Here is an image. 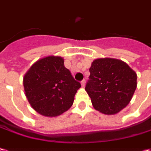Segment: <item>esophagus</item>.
Here are the masks:
<instances>
[{
	"mask_svg": "<svg viewBox=\"0 0 151 151\" xmlns=\"http://www.w3.org/2000/svg\"><path fill=\"white\" fill-rule=\"evenodd\" d=\"M81 84H82V86H83V87H84V86H85V84H86V80L85 79L82 80V81H81Z\"/></svg>",
	"mask_w": 151,
	"mask_h": 151,
	"instance_id": "34e87169",
	"label": "esophagus"
}]
</instances>
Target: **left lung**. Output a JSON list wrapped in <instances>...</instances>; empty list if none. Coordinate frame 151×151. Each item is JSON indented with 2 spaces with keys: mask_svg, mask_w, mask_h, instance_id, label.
Wrapping results in <instances>:
<instances>
[{
  "mask_svg": "<svg viewBox=\"0 0 151 151\" xmlns=\"http://www.w3.org/2000/svg\"><path fill=\"white\" fill-rule=\"evenodd\" d=\"M85 90L93 107L113 115L126 107L136 88V73L126 63L116 58H97L89 68Z\"/></svg>",
  "mask_w": 151,
  "mask_h": 151,
  "instance_id": "8db88e82",
  "label": "left lung"
}]
</instances>
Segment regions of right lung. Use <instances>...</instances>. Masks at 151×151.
I'll use <instances>...</instances> for the list:
<instances>
[{
  "label": "right lung",
  "mask_w": 151,
  "mask_h": 151,
  "mask_svg": "<svg viewBox=\"0 0 151 151\" xmlns=\"http://www.w3.org/2000/svg\"><path fill=\"white\" fill-rule=\"evenodd\" d=\"M24 88L29 104L38 113L57 116L68 110L81 87L63 58L48 56L38 60L24 75Z\"/></svg>",
  "instance_id": "right-lung-1"
}]
</instances>
